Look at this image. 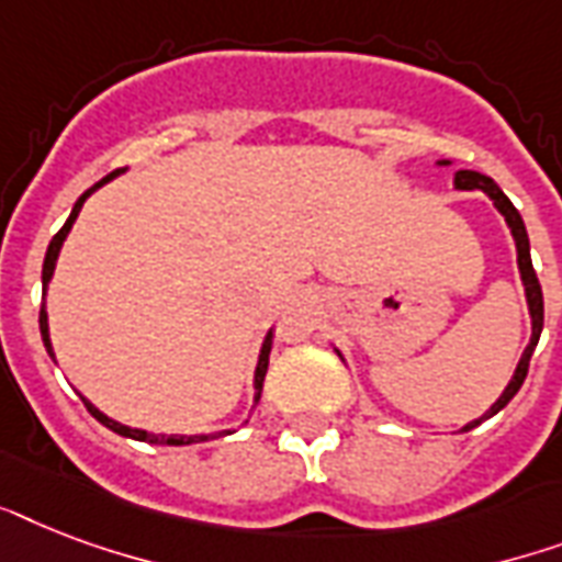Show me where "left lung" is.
<instances>
[{
    "mask_svg": "<svg viewBox=\"0 0 562 562\" xmlns=\"http://www.w3.org/2000/svg\"><path fill=\"white\" fill-rule=\"evenodd\" d=\"M454 187L458 189H481V192H487L493 198V203L498 206V212L505 215V221L510 224V233L516 238V254H519V271H522V282H525V294H528V306H531V321H533V333H531V344L525 347L522 352V361H519V368H516L514 379L510 384L505 387V393L498 396V402L493 408L484 414L481 419L493 417L498 411L505 408L507 402L514 400L516 391L522 387L525 375H528V364H531V356H533V347L540 341V333H542V289H540V280H537V271H533L531 265V245H528V233H525V221L522 215L516 212V206L507 201V194L496 187V180L487 178V175H479V171H458L454 175ZM481 419H472L470 426H463V431H470L481 423Z\"/></svg>",
    "mask_w": 562,
    "mask_h": 562,
    "instance_id": "8db88e82",
    "label": "left lung"
}]
</instances>
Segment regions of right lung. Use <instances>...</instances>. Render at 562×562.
<instances>
[{
	"label": "right lung",
	"mask_w": 562,
	"mask_h": 562,
	"mask_svg": "<svg viewBox=\"0 0 562 562\" xmlns=\"http://www.w3.org/2000/svg\"><path fill=\"white\" fill-rule=\"evenodd\" d=\"M119 171H122V169L110 171L108 178H101L99 183H95V187L87 189V192H83L81 198H78V203H75V206H72V215H69V218H66L64 227L57 229L55 238H52V241H48L46 259H43V285H48V280H52V271H55V262H57V254H60V245H64L66 233H69V229H72V224H75V218H78V212H81L83 201H87V198H90V194L95 192V189L104 187V183H108V180L116 178ZM40 335H43V344H46L48 356H52V359H55V352H52V341H48L46 306H40ZM271 341H273V333H268V338H265V344H262V356H259V368H256V402H259V396H262V382H265V373H268V356H271ZM83 405H87V411H90L92 417L99 419L101 426H108L110 431H116V435H122V437H134V440H145V443L187 446V443H203V440H210V437H218V435H194V437H178V435H171V437H166V435H148V431H139V428H127V426H122V423H116V419H110L108 414H101V411L95 408V405H90V402H87V400H83Z\"/></svg>",
	"instance_id": "add662e5"
}]
</instances>
